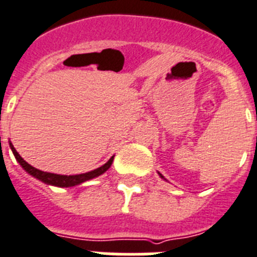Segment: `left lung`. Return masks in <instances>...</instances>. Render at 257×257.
Returning a JSON list of instances; mask_svg holds the SVG:
<instances>
[{
  "instance_id": "1",
  "label": "left lung",
  "mask_w": 257,
  "mask_h": 257,
  "mask_svg": "<svg viewBox=\"0 0 257 257\" xmlns=\"http://www.w3.org/2000/svg\"><path fill=\"white\" fill-rule=\"evenodd\" d=\"M159 176H160V177H162V178H164V177H163V176H162V175H160V173H159Z\"/></svg>"
}]
</instances>
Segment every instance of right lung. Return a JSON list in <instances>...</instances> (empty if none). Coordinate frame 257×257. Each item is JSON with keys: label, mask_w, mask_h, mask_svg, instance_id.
I'll return each mask as SVG.
<instances>
[{"label": "right lung", "mask_w": 257, "mask_h": 257, "mask_svg": "<svg viewBox=\"0 0 257 257\" xmlns=\"http://www.w3.org/2000/svg\"><path fill=\"white\" fill-rule=\"evenodd\" d=\"M10 147H11V151L14 154L15 159L19 162V164L22 166V168L24 169L26 172H28L31 176H33L35 178L40 180V181L45 182L48 185H53V186H59V187H71V186H76V185H80L82 182L88 181V180H91V178L98 177V176H101L102 173L107 171V169L110 168L111 164H112V160H113V156L111 158L106 164H103L102 167L99 168L94 169V171H90V172H86V173H81V175H73V176H64V175H55V173H49V172H44V171H40V169L35 168L32 167L31 164L26 162V160L22 158L18 151L15 150V147L13 146V144L10 142Z\"/></svg>", "instance_id": "obj_1"}]
</instances>
